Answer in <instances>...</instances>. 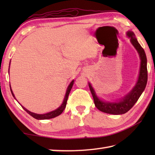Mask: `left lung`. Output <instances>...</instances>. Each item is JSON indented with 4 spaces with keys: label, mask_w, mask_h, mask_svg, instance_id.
<instances>
[{
    "label": "left lung",
    "mask_w": 155,
    "mask_h": 155,
    "mask_svg": "<svg viewBox=\"0 0 155 155\" xmlns=\"http://www.w3.org/2000/svg\"><path fill=\"white\" fill-rule=\"evenodd\" d=\"M127 35L128 38H130L132 45L137 50L141 60L140 73H139L137 81L130 92L120 99L118 102L103 101L97 96L92 86L90 83H88L96 108L101 111L106 113V114L120 115L128 112L134 106V104L138 101L139 98L145 90L147 81H148L147 59L145 51L139 44L137 38H135V33L133 31H128L127 33Z\"/></svg>",
    "instance_id": "1"
}]
</instances>
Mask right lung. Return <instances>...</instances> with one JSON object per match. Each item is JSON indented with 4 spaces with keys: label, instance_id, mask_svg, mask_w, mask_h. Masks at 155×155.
Segmentation results:
<instances>
[{
    "label": "right lung",
    "instance_id": "1",
    "mask_svg": "<svg viewBox=\"0 0 155 155\" xmlns=\"http://www.w3.org/2000/svg\"><path fill=\"white\" fill-rule=\"evenodd\" d=\"M74 81L73 80L71 81V83H70V85H68V87L67 88V90H66V93H65V95L64 97V101H63L62 104H61V106H59L58 108L57 109L54 110V111H52L51 112H48V113H46V114H35V113H33L30 111H28L26 108H25L24 107L22 106L20 104L21 106L23 109H24L26 111H27L28 114L30 115H31L34 118H35L37 120H47V119H51V118H53V117H55L57 116H58L60 114H61V113L64 111V110L65 109V107H66V104H67V101H68V96H69V94L70 92V91H71V89L73 86V84H74ZM10 90H11V92L13 96H14V98L15 99V97L14 96V93H13V91L12 90V88H11V86H10ZM16 100V99H15Z\"/></svg>",
    "mask_w": 155,
    "mask_h": 155
}]
</instances>
